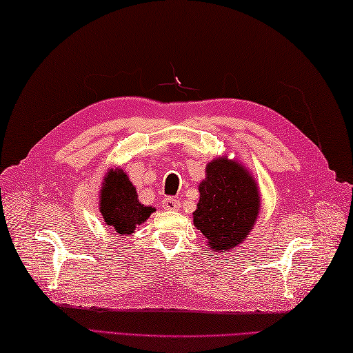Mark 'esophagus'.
I'll list each match as a JSON object with an SVG mask.
<instances>
[{
    "label": "esophagus",
    "instance_id": "obj_1",
    "mask_svg": "<svg viewBox=\"0 0 353 353\" xmlns=\"http://www.w3.org/2000/svg\"><path fill=\"white\" fill-rule=\"evenodd\" d=\"M162 208L167 209V211H176V209L181 208V201L172 197H165L162 200Z\"/></svg>",
    "mask_w": 353,
    "mask_h": 353
}]
</instances>
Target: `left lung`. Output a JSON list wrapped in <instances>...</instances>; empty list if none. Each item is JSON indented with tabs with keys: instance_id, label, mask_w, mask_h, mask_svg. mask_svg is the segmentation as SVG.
<instances>
[{
	"instance_id": "left-lung-1",
	"label": "left lung",
	"mask_w": 353,
	"mask_h": 353,
	"mask_svg": "<svg viewBox=\"0 0 353 353\" xmlns=\"http://www.w3.org/2000/svg\"><path fill=\"white\" fill-rule=\"evenodd\" d=\"M199 191L194 226L205 235L211 252L235 250L259 215V190L253 176L238 161L221 156L206 165Z\"/></svg>"
}]
</instances>
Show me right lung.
<instances>
[{
	"mask_svg": "<svg viewBox=\"0 0 353 353\" xmlns=\"http://www.w3.org/2000/svg\"><path fill=\"white\" fill-rule=\"evenodd\" d=\"M154 211L139 203L137 188L121 168L108 171L100 190V212L108 226L119 235H132Z\"/></svg>",
	"mask_w": 353,
	"mask_h": 353,
	"instance_id": "1",
	"label": "right lung"
}]
</instances>
